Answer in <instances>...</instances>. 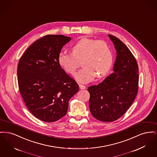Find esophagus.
I'll list each match as a JSON object with an SVG mask.
<instances>
[{"mask_svg":"<svg viewBox=\"0 0 157 157\" xmlns=\"http://www.w3.org/2000/svg\"><path fill=\"white\" fill-rule=\"evenodd\" d=\"M79 88H80L81 90H84V89L86 88L85 86V85H83L82 84H79Z\"/></svg>","mask_w":157,"mask_h":157,"instance_id":"34e87169","label":"esophagus"}]
</instances>
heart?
<instances>
[{"label": "heart", "instance_id": "obj_1", "mask_svg": "<svg viewBox=\"0 0 157 157\" xmlns=\"http://www.w3.org/2000/svg\"><path fill=\"white\" fill-rule=\"evenodd\" d=\"M113 53L109 45L104 40L84 37L72 48V53L60 52L58 63L67 74L73 75L81 66L83 68L76 74V79L81 83L92 81L97 75L102 77L111 69Z\"/></svg>", "mask_w": 157, "mask_h": 157}]
</instances>
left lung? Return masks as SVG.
<instances>
[{
	"mask_svg": "<svg viewBox=\"0 0 157 157\" xmlns=\"http://www.w3.org/2000/svg\"><path fill=\"white\" fill-rule=\"evenodd\" d=\"M109 37L117 51L113 72L97 85L88 88L91 114L106 122L118 120L127 112L137 95L139 82L134 56L118 38L112 35Z\"/></svg>",
	"mask_w": 157,
	"mask_h": 157,
	"instance_id": "obj_1",
	"label": "left lung"
}]
</instances>
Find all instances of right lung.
Wrapping results in <instances>:
<instances>
[{"label":"right lung","mask_w":157,"mask_h":157,"mask_svg":"<svg viewBox=\"0 0 157 157\" xmlns=\"http://www.w3.org/2000/svg\"><path fill=\"white\" fill-rule=\"evenodd\" d=\"M71 37L48 35L26 49L17 67L19 92L37 119L52 122L64 117L69 101L79 91L75 80L60 67L58 56Z\"/></svg>","instance_id":"add662e5"}]
</instances>
